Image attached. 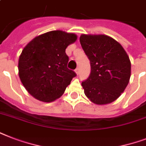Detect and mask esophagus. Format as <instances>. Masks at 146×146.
Instances as JSON below:
<instances>
[{"label":"esophagus","instance_id":"1","mask_svg":"<svg viewBox=\"0 0 146 146\" xmlns=\"http://www.w3.org/2000/svg\"><path fill=\"white\" fill-rule=\"evenodd\" d=\"M75 73H76V74H80V68H79V67H77V68L75 70Z\"/></svg>","mask_w":146,"mask_h":146}]
</instances>
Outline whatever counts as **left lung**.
I'll use <instances>...</instances> for the list:
<instances>
[{
    "label": "left lung",
    "instance_id": "obj_1",
    "mask_svg": "<svg viewBox=\"0 0 146 146\" xmlns=\"http://www.w3.org/2000/svg\"><path fill=\"white\" fill-rule=\"evenodd\" d=\"M80 41L91 66L89 78L82 82L85 95L96 104L114 102L129 83V56L119 42L108 35L82 34Z\"/></svg>",
    "mask_w": 146,
    "mask_h": 146
}]
</instances>
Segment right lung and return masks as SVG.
Returning a JSON list of instances; mask_svg holds the SVG:
<instances>
[{
    "mask_svg": "<svg viewBox=\"0 0 146 146\" xmlns=\"http://www.w3.org/2000/svg\"><path fill=\"white\" fill-rule=\"evenodd\" d=\"M77 39L73 33L50 31L33 38L19 56L22 83L31 96L44 102H54L64 94L76 74L67 68L66 48Z\"/></svg>",
    "mask_w": 146,
    "mask_h": 146,
    "instance_id": "1",
    "label": "right lung"
}]
</instances>
